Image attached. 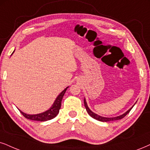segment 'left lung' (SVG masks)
<instances>
[{
    "label": "left lung",
    "mask_w": 150,
    "mask_h": 150,
    "mask_svg": "<svg viewBox=\"0 0 150 150\" xmlns=\"http://www.w3.org/2000/svg\"><path fill=\"white\" fill-rule=\"evenodd\" d=\"M136 104V103H135ZM134 104V105H135ZM84 105H85V107H86V110L87 112H88V113L90 115V116H91L92 117H93L94 119L97 120H99V121H101V122H109V121H114V120H121L122 119L123 117H125V116L127 115V114L129 113V112H130V110H132V108L134 107L133 106L132 108L130 109H129L126 112H125V113L121 115H119V116H117V117H101V116L95 113V112H93L89 108V107L88 106V104H87V102H86V99H84Z\"/></svg>",
    "instance_id": "left-lung-1"
}]
</instances>
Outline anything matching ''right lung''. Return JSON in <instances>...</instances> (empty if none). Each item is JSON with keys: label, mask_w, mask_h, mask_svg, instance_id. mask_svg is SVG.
Instances as JSON below:
<instances>
[{"label": "right lung", "mask_w": 150, "mask_h": 150, "mask_svg": "<svg viewBox=\"0 0 150 150\" xmlns=\"http://www.w3.org/2000/svg\"><path fill=\"white\" fill-rule=\"evenodd\" d=\"M67 88H67H66L63 91H62V92H61L60 95L57 97L56 99H55L54 103H53V105L51 106V108H50L49 110H47V111L42 112V113L37 114V115H29V114L24 113L23 112H22L21 110H20L19 111L21 112V113L23 115L24 117L28 120L44 122V121H47V120L53 119V118H54L55 116L58 114L59 110H60V107H61V102H62V97H63L64 93H65L66 90Z\"/></svg>", "instance_id": "obj_1"}]
</instances>
